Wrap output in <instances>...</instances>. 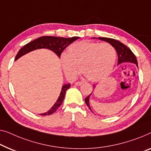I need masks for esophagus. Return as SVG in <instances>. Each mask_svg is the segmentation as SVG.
<instances>
[{
  "label": "esophagus",
  "mask_w": 151,
  "mask_h": 151,
  "mask_svg": "<svg viewBox=\"0 0 151 151\" xmlns=\"http://www.w3.org/2000/svg\"><path fill=\"white\" fill-rule=\"evenodd\" d=\"M83 84L82 82H80V81H78V82H76L75 83V84L76 85V86H80V85H82Z\"/></svg>",
  "instance_id": "esophagus-1"
}]
</instances>
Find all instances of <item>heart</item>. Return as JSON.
Instances as JSON below:
<instances>
[{
	"instance_id": "b5f03b06",
	"label": "heart",
	"mask_w": 151,
	"mask_h": 151,
	"mask_svg": "<svg viewBox=\"0 0 151 151\" xmlns=\"http://www.w3.org/2000/svg\"><path fill=\"white\" fill-rule=\"evenodd\" d=\"M116 58V52L110 43L82 41L71 44L67 54H63L60 60L68 78H76L80 67L87 79L97 82L111 73Z\"/></svg>"
}]
</instances>
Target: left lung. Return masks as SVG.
<instances>
[{"mask_svg": "<svg viewBox=\"0 0 151 151\" xmlns=\"http://www.w3.org/2000/svg\"><path fill=\"white\" fill-rule=\"evenodd\" d=\"M100 40H103L106 41L109 43H110L112 46L114 47L115 50H116L117 54H118V65L121 64L122 63H134L137 66V58L135 57V54L133 53L129 47L126 46L125 45H124L123 43L120 42L119 41L116 40V39H111V38H107V37H98ZM95 87V86H94ZM92 93L89 95L88 97L85 98V103L87 105V106L88 107V108L90 109L91 111H92L90 104H89V99H90V96L91 95ZM93 112V111H92Z\"/></svg>", "mask_w": 151, "mask_h": 151, "instance_id": "left-lung-1", "label": "left lung"}]
</instances>
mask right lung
Returning a JSON list of instances; mask_svg holds the SVG:
<instances>
[{
	"mask_svg": "<svg viewBox=\"0 0 151 151\" xmlns=\"http://www.w3.org/2000/svg\"><path fill=\"white\" fill-rule=\"evenodd\" d=\"M80 37H73L69 38L57 37L52 36L40 37L37 38L35 40L28 43L24 46L22 47L19 50L18 53L17 54L15 60L18 59L22 56L27 54L28 52L40 48H47L52 50L54 53L57 54V56L60 58L61 53H62L63 50L66 48L69 44H71V43H73V41L77 40ZM70 84L63 85L62 86V90H61L59 97H58L56 102L54 104V106L47 112L41 114L40 115H50L54 112H55L58 110V108L61 106V104H63V100L65 99V94H66V91L67 89L70 88Z\"/></svg>",
	"mask_w": 151,
	"mask_h": 151,
	"instance_id": "obj_1",
	"label": "right lung"
}]
</instances>
